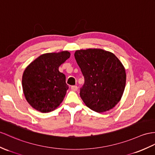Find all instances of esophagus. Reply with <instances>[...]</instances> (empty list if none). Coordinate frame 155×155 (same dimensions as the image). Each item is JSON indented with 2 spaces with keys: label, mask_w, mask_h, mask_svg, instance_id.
<instances>
[{
  "label": "esophagus",
  "mask_w": 155,
  "mask_h": 155,
  "mask_svg": "<svg viewBox=\"0 0 155 155\" xmlns=\"http://www.w3.org/2000/svg\"><path fill=\"white\" fill-rule=\"evenodd\" d=\"M78 87L76 85H73V86L71 87V89L72 90V91H76L78 90Z\"/></svg>",
  "instance_id": "obj_1"
}]
</instances>
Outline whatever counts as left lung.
Masks as SVG:
<instances>
[{"label": "left lung", "mask_w": 155, "mask_h": 155, "mask_svg": "<svg viewBox=\"0 0 155 155\" xmlns=\"http://www.w3.org/2000/svg\"><path fill=\"white\" fill-rule=\"evenodd\" d=\"M74 56L85 78L80 95L86 106L98 113L114 108L126 86L122 63L112 52L101 48L78 50Z\"/></svg>", "instance_id": "1"}]
</instances>
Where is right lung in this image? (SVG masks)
Returning <instances> with one entry per match:
<instances>
[{"instance_id":"obj_1","label":"right lung","mask_w":155,"mask_h":155,"mask_svg":"<svg viewBox=\"0 0 155 155\" xmlns=\"http://www.w3.org/2000/svg\"><path fill=\"white\" fill-rule=\"evenodd\" d=\"M70 56L67 51L45 53L26 67L22 75V88L25 99L34 109L50 112L61 104L68 85L58 68Z\"/></svg>"}]
</instances>
